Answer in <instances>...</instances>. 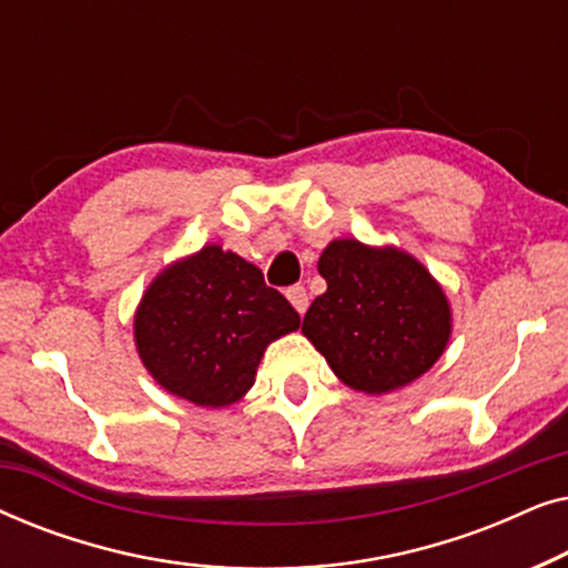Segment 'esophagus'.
Here are the masks:
<instances>
[{
	"mask_svg": "<svg viewBox=\"0 0 568 568\" xmlns=\"http://www.w3.org/2000/svg\"><path fill=\"white\" fill-rule=\"evenodd\" d=\"M286 300L292 302V307L297 310L300 315H305V310H307V292H305V286H290V290H286Z\"/></svg>",
	"mask_w": 568,
	"mask_h": 568,
	"instance_id": "esophagus-1",
	"label": "esophagus"
}]
</instances>
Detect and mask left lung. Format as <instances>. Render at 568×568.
Returning a JSON list of instances; mask_svg holds the SVG:
<instances>
[{
    "label": "left lung",
    "mask_w": 568,
    "mask_h": 568,
    "mask_svg": "<svg viewBox=\"0 0 568 568\" xmlns=\"http://www.w3.org/2000/svg\"><path fill=\"white\" fill-rule=\"evenodd\" d=\"M317 271L328 284L302 333L341 383L383 395L434 367L453 333L447 294L414 255L333 240Z\"/></svg>",
    "instance_id": "obj_1"
}]
</instances>
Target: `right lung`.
Instances as JSON below:
<instances>
[{"instance_id":"add662e5","label":"right lung","mask_w":568,"mask_h":568,"mask_svg":"<svg viewBox=\"0 0 568 568\" xmlns=\"http://www.w3.org/2000/svg\"><path fill=\"white\" fill-rule=\"evenodd\" d=\"M297 328V310L266 286L261 268L220 245L160 271L134 315L146 372L204 408L243 398L266 346Z\"/></svg>"}]
</instances>
